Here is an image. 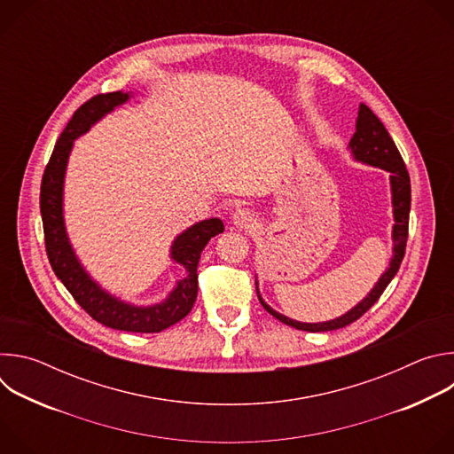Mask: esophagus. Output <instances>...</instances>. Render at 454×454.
<instances>
[{
	"label": "esophagus",
	"mask_w": 454,
	"mask_h": 454,
	"mask_svg": "<svg viewBox=\"0 0 454 454\" xmlns=\"http://www.w3.org/2000/svg\"><path fill=\"white\" fill-rule=\"evenodd\" d=\"M231 223H233L237 228H240V230H249V228H253V226L256 224V217H254V214H253L251 210H247V208H237V210L233 212V215H231Z\"/></svg>",
	"instance_id": "esophagus-1"
}]
</instances>
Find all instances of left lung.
Returning <instances> with one entry per match:
<instances>
[{
  "label": "left lung",
  "instance_id": "left-lung-1",
  "mask_svg": "<svg viewBox=\"0 0 454 454\" xmlns=\"http://www.w3.org/2000/svg\"><path fill=\"white\" fill-rule=\"evenodd\" d=\"M348 149L354 156L356 161L384 168L386 172H390V184H392V205H394V230H392V239H394V256L390 261V266L380 275L379 282L373 286V289L368 293L366 298H363L356 307H352L348 312L343 316L331 319V321H321V323H301L296 319H291L277 310H273L258 293V284H256V294L258 300H261L262 307L273 314L277 319L289 327H294L298 331H307V333H327V331H336L343 329L356 319H359L384 293L387 284L392 282V278L397 275L401 262L404 258L406 251V240H408V224H410V207H411V184H410V174L406 170L404 160L394 144L392 137L387 135L386 127L382 121L373 114V111L361 104L357 111V120H356V133L350 138Z\"/></svg>",
  "mask_w": 454,
  "mask_h": 454
}]
</instances>
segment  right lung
<instances>
[{"instance_id":"right-lung-1","label":"right lung","mask_w":454,"mask_h":454,"mask_svg":"<svg viewBox=\"0 0 454 454\" xmlns=\"http://www.w3.org/2000/svg\"><path fill=\"white\" fill-rule=\"evenodd\" d=\"M129 97H131V93L123 91L97 95L75 111L67 129L59 137L43 174L41 217L46 254L51 270L64 284V287L72 293L75 301L93 319H97L106 327L127 333L151 334L168 329L192 310L193 301L198 298V264L201 251L212 237L224 231V224L217 217L205 219L190 226L174 239L170 246V258L184 268L186 277L176 284V287L163 301L154 305H133L109 294L82 268L70 244L67 226H64V174H67V165L74 149V142L81 135L88 133L90 127L97 123L102 116L111 113L114 107L125 104Z\"/></svg>"}]
</instances>
